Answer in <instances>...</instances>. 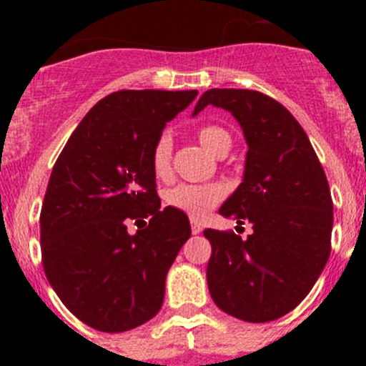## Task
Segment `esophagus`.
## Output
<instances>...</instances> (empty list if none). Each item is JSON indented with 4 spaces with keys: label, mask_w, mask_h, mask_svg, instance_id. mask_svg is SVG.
I'll return each instance as SVG.
<instances>
[{
    "label": "esophagus",
    "mask_w": 366,
    "mask_h": 366,
    "mask_svg": "<svg viewBox=\"0 0 366 366\" xmlns=\"http://www.w3.org/2000/svg\"><path fill=\"white\" fill-rule=\"evenodd\" d=\"M202 230H204V228H202V224L198 223V221H191V234L198 235L202 234Z\"/></svg>",
    "instance_id": "34e87169"
}]
</instances>
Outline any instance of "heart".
I'll return each instance as SVG.
<instances>
[{
    "label": "heart",
    "instance_id": "heart-1",
    "mask_svg": "<svg viewBox=\"0 0 366 366\" xmlns=\"http://www.w3.org/2000/svg\"><path fill=\"white\" fill-rule=\"evenodd\" d=\"M197 138L209 152L224 156L232 147V136L221 125H204L197 131ZM173 142L168 134H161L154 143L150 164L157 179H168L172 175ZM224 187L221 184H179L166 191V204L193 219H202L224 198Z\"/></svg>",
    "mask_w": 366,
    "mask_h": 366
}]
</instances>
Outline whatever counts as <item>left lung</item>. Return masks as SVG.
I'll list each match as a JSON object with an SVG mask.
<instances>
[{"mask_svg": "<svg viewBox=\"0 0 366 366\" xmlns=\"http://www.w3.org/2000/svg\"><path fill=\"white\" fill-rule=\"evenodd\" d=\"M230 112L244 131V179L219 214L253 224L241 239L207 228L210 296L246 322H269L302 301L331 253L333 200L322 164L289 109L257 90L212 88L198 101Z\"/></svg>", "mask_w": 366, "mask_h": 366, "instance_id": "left-lung-1", "label": "left lung"}]
</instances>
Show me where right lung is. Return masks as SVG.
Segmentation results:
<instances>
[{
	"label": "right lung",
	"mask_w": 366,
	"mask_h": 366,
	"mask_svg": "<svg viewBox=\"0 0 366 366\" xmlns=\"http://www.w3.org/2000/svg\"><path fill=\"white\" fill-rule=\"evenodd\" d=\"M197 90H120L99 101L54 162L42 212L40 244L47 282L70 313L104 333L152 319L189 219L164 207L150 164L166 122ZM144 227L134 236L125 222Z\"/></svg>",
	"instance_id": "obj_1"
}]
</instances>
